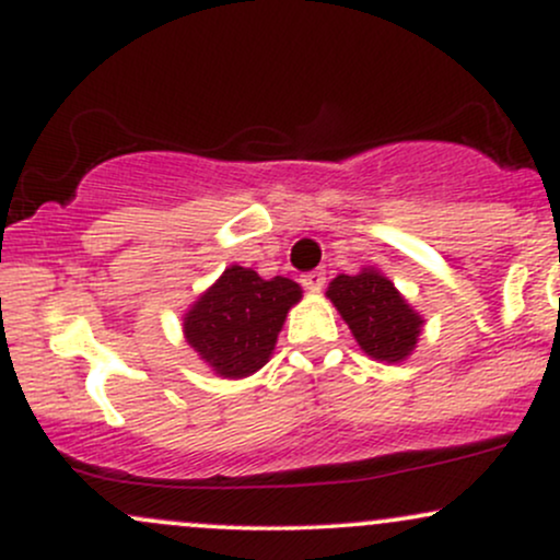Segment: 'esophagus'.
I'll use <instances>...</instances> for the list:
<instances>
[{"mask_svg": "<svg viewBox=\"0 0 560 560\" xmlns=\"http://www.w3.org/2000/svg\"><path fill=\"white\" fill-rule=\"evenodd\" d=\"M326 284V273L324 271H311L302 276V287L311 289V292H318V289H324Z\"/></svg>", "mask_w": 560, "mask_h": 560, "instance_id": "obj_1", "label": "esophagus"}]
</instances>
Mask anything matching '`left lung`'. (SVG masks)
<instances>
[{
    "mask_svg": "<svg viewBox=\"0 0 560 560\" xmlns=\"http://www.w3.org/2000/svg\"><path fill=\"white\" fill-rule=\"evenodd\" d=\"M326 298L374 361L402 363L419 347L423 318L374 266L361 268L355 276L339 273L326 289Z\"/></svg>",
    "mask_w": 560,
    "mask_h": 560,
    "instance_id": "obj_1",
    "label": "left lung"
}]
</instances>
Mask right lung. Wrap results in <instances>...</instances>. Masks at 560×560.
<instances>
[{
    "mask_svg": "<svg viewBox=\"0 0 560 560\" xmlns=\"http://www.w3.org/2000/svg\"><path fill=\"white\" fill-rule=\"evenodd\" d=\"M302 287L287 276L229 266L184 313V339L221 378L253 376L271 361L287 313Z\"/></svg>",
    "mask_w": 560,
    "mask_h": 560,
    "instance_id": "add662e5",
    "label": "right lung"
}]
</instances>
